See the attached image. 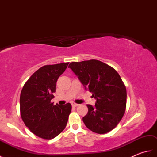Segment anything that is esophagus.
<instances>
[{
    "instance_id": "34e87169",
    "label": "esophagus",
    "mask_w": 157,
    "mask_h": 157,
    "mask_svg": "<svg viewBox=\"0 0 157 157\" xmlns=\"http://www.w3.org/2000/svg\"><path fill=\"white\" fill-rule=\"evenodd\" d=\"M71 106L73 107H76V106H78V105L76 104V103H71Z\"/></svg>"
}]
</instances>
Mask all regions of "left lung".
Masks as SVG:
<instances>
[{"label":"left lung","mask_w":157,"mask_h":157,"mask_svg":"<svg viewBox=\"0 0 157 157\" xmlns=\"http://www.w3.org/2000/svg\"><path fill=\"white\" fill-rule=\"evenodd\" d=\"M68 67L78 77L86 90L96 100L83 117L85 125L104 134L114 129L124 115L127 92L121 77L111 66L98 60L72 62Z\"/></svg>","instance_id":"obj_1"}]
</instances>
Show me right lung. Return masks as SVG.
Masks as SVG:
<instances>
[{
    "mask_svg": "<svg viewBox=\"0 0 157 157\" xmlns=\"http://www.w3.org/2000/svg\"><path fill=\"white\" fill-rule=\"evenodd\" d=\"M69 63L44 65L33 73L20 95V112L26 127L38 137L51 140L64 130L71 111L70 103L60 106L51 102L59 77Z\"/></svg>",
    "mask_w": 157,
    "mask_h": 157,
    "instance_id": "1",
    "label": "right lung"
}]
</instances>
